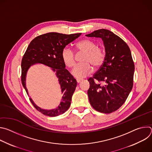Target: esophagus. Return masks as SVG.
<instances>
[{
    "label": "esophagus",
    "mask_w": 152,
    "mask_h": 152,
    "mask_svg": "<svg viewBox=\"0 0 152 152\" xmlns=\"http://www.w3.org/2000/svg\"><path fill=\"white\" fill-rule=\"evenodd\" d=\"M76 81H77V83H79V82H80L82 81V80L81 79H76Z\"/></svg>",
    "instance_id": "esophagus-1"
}]
</instances>
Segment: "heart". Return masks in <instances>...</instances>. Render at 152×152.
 Segmentation results:
<instances>
[{
    "instance_id": "obj_1",
    "label": "heart",
    "mask_w": 152,
    "mask_h": 152,
    "mask_svg": "<svg viewBox=\"0 0 152 152\" xmlns=\"http://www.w3.org/2000/svg\"><path fill=\"white\" fill-rule=\"evenodd\" d=\"M77 52L84 53L82 59V63L77 65L72 72V75L76 78L82 79L88 76L94 68L98 69L103 64L106 53L101 47H97V43L90 39H83L75 45ZM61 58L64 64L69 68H73L75 65L74 52L69 48H65L61 52Z\"/></svg>"
}]
</instances>
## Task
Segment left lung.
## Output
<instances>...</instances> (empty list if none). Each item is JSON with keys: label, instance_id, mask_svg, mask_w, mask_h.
<instances>
[{"label": "left lung", "instance_id": "8db88e82", "mask_svg": "<svg viewBox=\"0 0 152 152\" xmlns=\"http://www.w3.org/2000/svg\"><path fill=\"white\" fill-rule=\"evenodd\" d=\"M103 41L106 58L98 71L88 79L89 101L95 110L110 114L124 104L134 83L135 65L126 42L111 31L101 29L86 35Z\"/></svg>", "mask_w": 152, "mask_h": 152}]
</instances>
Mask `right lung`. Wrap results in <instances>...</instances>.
<instances>
[{"label":"right lung","instance_id":"add662e5","mask_svg":"<svg viewBox=\"0 0 152 152\" xmlns=\"http://www.w3.org/2000/svg\"><path fill=\"white\" fill-rule=\"evenodd\" d=\"M81 35L62 34L57 32H49L37 36L31 41L21 60V80L26 93V75L31 65L41 63L52 68L56 72L62 93V101L58 107L52 110H45L37 106L29 98L35 109L49 117H56L64 114L71 104L72 96L75 91L77 82L73 76L66 70L61 58V52L69 43Z\"/></svg>","mask_w":152,"mask_h":152}]
</instances>
